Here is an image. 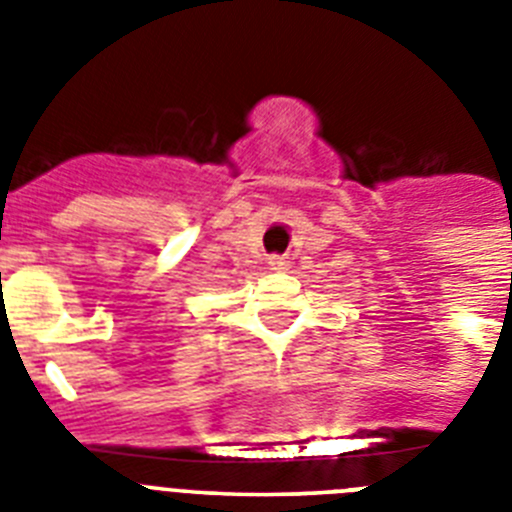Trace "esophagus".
Segmentation results:
<instances>
[{"instance_id":"obj_1","label":"esophagus","mask_w":512,"mask_h":512,"mask_svg":"<svg viewBox=\"0 0 512 512\" xmlns=\"http://www.w3.org/2000/svg\"><path fill=\"white\" fill-rule=\"evenodd\" d=\"M269 266H271V269L282 271V269H287L289 261H287V259H282V256H271V259H269Z\"/></svg>"}]
</instances>
